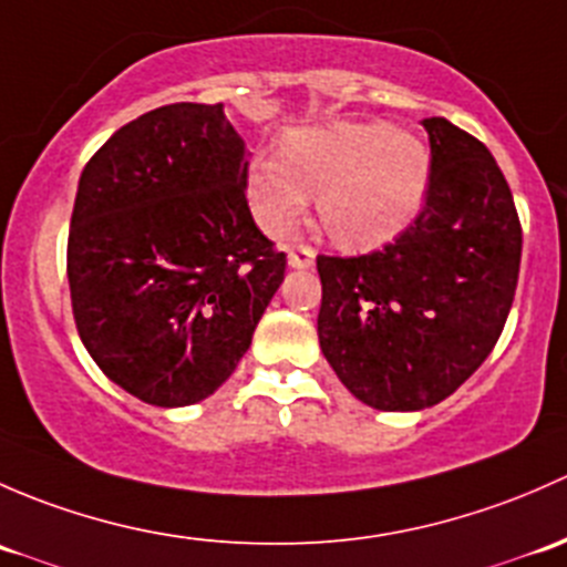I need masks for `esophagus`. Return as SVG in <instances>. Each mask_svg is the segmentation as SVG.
Here are the masks:
<instances>
[{"instance_id": "obj_1", "label": "esophagus", "mask_w": 567, "mask_h": 567, "mask_svg": "<svg viewBox=\"0 0 567 567\" xmlns=\"http://www.w3.org/2000/svg\"><path fill=\"white\" fill-rule=\"evenodd\" d=\"M313 259H317V250L311 245H295V248H289V267H295V270H308V267H313Z\"/></svg>"}]
</instances>
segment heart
Segmentation results:
<instances>
[{
    "instance_id": "1",
    "label": "heart",
    "mask_w": 567,
    "mask_h": 567,
    "mask_svg": "<svg viewBox=\"0 0 567 567\" xmlns=\"http://www.w3.org/2000/svg\"><path fill=\"white\" fill-rule=\"evenodd\" d=\"M431 155L417 136L384 122H332L284 133L278 157H256L245 196L256 224L284 237L317 196L319 224L347 250L393 243L423 207Z\"/></svg>"
}]
</instances>
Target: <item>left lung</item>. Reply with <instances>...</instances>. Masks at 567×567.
Masks as SVG:
<instances>
[{
	"label": "left lung",
	"instance_id": "1",
	"mask_svg": "<svg viewBox=\"0 0 567 567\" xmlns=\"http://www.w3.org/2000/svg\"><path fill=\"white\" fill-rule=\"evenodd\" d=\"M431 177L423 209L382 250L317 256L319 347L349 393L414 412L481 369L511 313L522 224L497 161L445 116L423 120Z\"/></svg>",
	"mask_w": 567,
	"mask_h": 567
}]
</instances>
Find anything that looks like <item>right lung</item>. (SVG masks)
Returning a JSON list of instances; mask_svg holds the SVG:
<instances>
[{
    "label": "right lung",
    "mask_w": 567,
    "mask_h": 567,
    "mask_svg": "<svg viewBox=\"0 0 567 567\" xmlns=\"http://www.w3.org/2000/svg\"><path fill=\"white\" fill-rule=\"evenodd\" d=\"M248 155L224 103H172L122 125L81 172L73 319L101 371L144 404L213 395L284 281L286 254L245 198Z\"/></svg>",
    "instance_id": "1"
}]
</instances>
